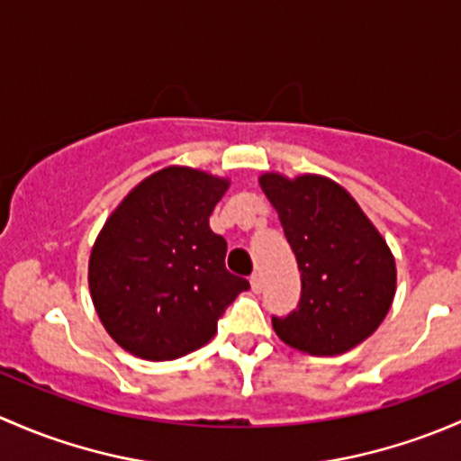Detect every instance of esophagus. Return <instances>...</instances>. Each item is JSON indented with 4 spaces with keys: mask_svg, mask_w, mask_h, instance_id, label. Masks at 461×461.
I'll return each mask as SVG.
<instances>
[{
    "mask_svg": "<svg viewBox=\"0 0 461 461\" xmlns=\"http://www.w3.org/2000/svg\"><path fill=\"white\" fill-rule=\"evenodd\" d=\"M262 286H264L262 275H259V273H253V275H250V288H253L255 293H259V291H262Z\"/></svg>",
    "mask_w": 461,
    "mask_h": 461,
    "instance_id": "34e87169",
    "label": "esophagus"
}]
</instances>
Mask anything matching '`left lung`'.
<instances>
[{"mask_svg":"<svg viewBox=\"0 0 461 461\" xmlns=\"http://www.w3.org/2000/svg\"><path fill=\"white\" fill-rule=\"evenodd\" d=\"M302 270V300L273 329L291 348L339 355L384 321L397 291L391 246L341 184L317 173L259 175Z\"/></svg>","mask_w":461,"mask_h":461,"instance_id":"1","label":"left lung"}]
</instances>
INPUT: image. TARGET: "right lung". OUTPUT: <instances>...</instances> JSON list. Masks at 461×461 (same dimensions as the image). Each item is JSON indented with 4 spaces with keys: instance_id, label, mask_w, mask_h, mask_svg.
Here are the masks:
<instances>
[{
    "instance_id": "add662e5",
    "label": "right lung",
    "mask_w": 461,
    "mask_h": 461,
    "mask_svg": "<svg viewBox=\"0 0 461 461\" xmlns=\"http://www.w3.org/2000/svg\"><path fill=\"white\" fill-rule=\"evenodd\" d=\"M230 179L166 166L108 215L88 259L90 300L106 333L149 362L179 359L217 333L250 284L226 270V241L208 226Z\"/></svg>"
}]
</instances>
